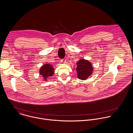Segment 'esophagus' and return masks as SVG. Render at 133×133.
<instances>
[{
  "label": "esophagus",
  "instance_id": "esophagus-1",
  "mask_svg": "<svg viewBox=\"0 0 133 133\" xmlns=\"http://www.w3.org/2000/svg\"><path fill=\"white\" fill-rule=\"evenodd\" d=\"M61 62L63 63H65V62H66V59H65V58L62 59H61Z\"/></svg>",
  "mask_w": 133,
  "mask_h": 133
}]
</instances>
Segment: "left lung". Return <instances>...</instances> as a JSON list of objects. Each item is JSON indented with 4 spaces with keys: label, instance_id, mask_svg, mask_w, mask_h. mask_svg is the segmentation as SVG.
I'll list each match as a JSON object with an SVG mask.
<instances>
[{
    "label": "left lung",
    "instance_id": "obj_1",
    "mask_svg": "<svg viewBox=\"0 0 133 133\" xmlns=\"http://www.w3.org/2000/svg\"><path fill=\"white\" fill-rule=\"evenodd\" d=\"M76 71L78 78L80 80H86L91 75L94 68L88 60L81 59L77 63Z\"/></svg>",
    "mask_w": 133,
    "mask_h": 133
}]
</instances>
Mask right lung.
Here are the masks:
<instances>
[{
    "label": "right lung",
    "instance_id": "1",
    "mask_svg": "<svg viewBox=\"0 0 133 133\" xmlns=\"http://www.w3.org/2000/svg\"><path fill=\"white\" fill-rule=\"evenodd\" d=\"M54 72L53 66L49 64H44L39 69V74L44 78L45 81H47V78L51 77L54 74Z\"/></svg>",
    "mask_w": 133,
    "mask_h": 133
}]
</instances>
